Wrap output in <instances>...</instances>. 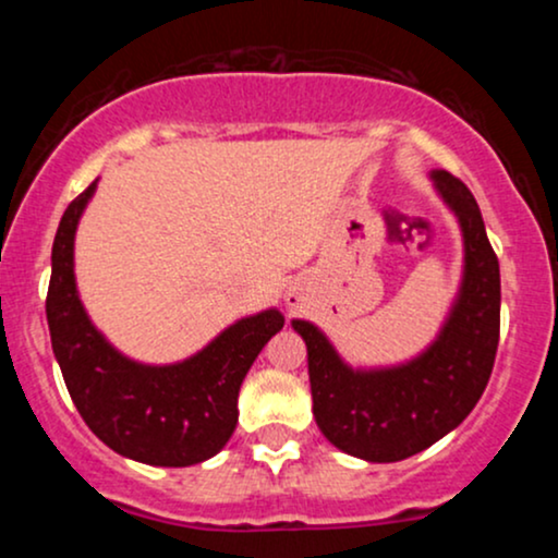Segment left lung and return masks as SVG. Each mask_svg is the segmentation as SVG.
Returning a JSON list of instances; mask_svg holds the SVG:
<instances>
[{"mask_svg": "<svg viewBox=\"0 0 558 558\" xmlns=\"http://www.w3.org/2000/svg\"><path fill=\"white\" fill-rule=\"evenodd\" d=\"M464 243L462 283L430 345L412 360L354 367L310 319H291L310 362L312 412L332 446L364 462H401L464 422L483 396L498 349L501 275L472 191L430 170Z\"/></svg>", "mask_w": 558, "mask_h": 558, "instance_id": "1", "label": "left lung"}]
</instances>
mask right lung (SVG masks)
Returning <instances> with one entry per match:
<instances>
[{
    "mask_svg": "<svg viewBox=\"0 0 558 558\" xmlns=\"http://www.w3.org/2000/svg\"><path fill=\"white\" fill-rule=\"evenodd\" d=\"M96 183L70 202L52 246L47 323L70 399L120 457L151 466L207 462L233 435L243 377L286 317L270 306L235 319L172 364H144L114 349L92 323L75 283V230Z\"/></svg>",
    "mask_w": 558,
    "mask_h": 558,
    "instance_id": "1",
    "label": "right lung"
}]
</instances>
